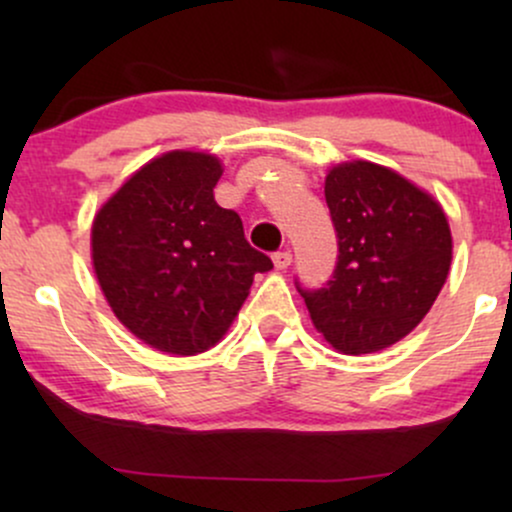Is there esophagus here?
<instances>
[{"label": "esophagus", "mask_w": 512, "mask_h": 512, "mask_svg": "<svg viewBox=\"0 0 512 512\" xmlns=\"http://www.w3.org/2000/svg\"><path fill=\"white\" fill-rule=\"evenodd\" d=\"M274 267L276 269H286L291 264V260H293V255H291V250H279V252H274Z\"/></svg>", "instance_id": "34e87169"}]
</instances>
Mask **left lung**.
<instances>
[{
  "label": "left lung",
  "instance_id": "8db88e82",
  "mask_svg": "<svg viewBox=\"0 0 512 512\" xmlns=\"http://www.w3.org/2000/svg\"><path fill=\"white\" fill-rule=\"evenodd\" d=\"M325 199L337 233L327 284L296 289L317 332L342 354H373L414 330L448 279L452 238L440 204L368 161L330 170Z\"/></svg>",
  "mask_w": 512,
  "mask_h": 512
}]
</instances>
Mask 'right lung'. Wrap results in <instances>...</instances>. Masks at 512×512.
Returning <instances> with one entry per match:
<instances>
[{
	"instance_id": "obj_1",
	"label": "right lung",
	"mask_w": 512,
	"mask_h": 512,
	"mask_svg": "<svg viewBox=\"0 0 512 512\" xmlns=\"http://www.w3.org/2000/svg\"><path fill=\"white\" fill-rule=\"evenodd\" d=\"M221 163L170 151L129 178L98 211L93 267L117 320L142 342L202 354L231 327L257 272L272 260L243 221L216 204Z\"/></svg>"
}]
</instances>
